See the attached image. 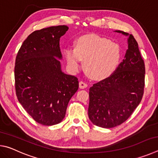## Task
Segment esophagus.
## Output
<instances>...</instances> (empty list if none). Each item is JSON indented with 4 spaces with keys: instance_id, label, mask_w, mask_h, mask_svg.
Masks as SVG:
<instances>
[{
    "instance_id": "esophagus-1",
    "label": "esophagus",
    "mask_w": 158,
    "mask_h": 158,
    "mask_svg": "<svg viewBox=\"0 0 158 158\" xmlns=\"http://www.w3.org/2000/svg\"><path fill=\"white\" fill-rule=\"evenodd\" d=\"M88 86V84H86V83H85L84 81H80L79 82V88L81 89H85Z\"/></svg>"
}]
</instances>
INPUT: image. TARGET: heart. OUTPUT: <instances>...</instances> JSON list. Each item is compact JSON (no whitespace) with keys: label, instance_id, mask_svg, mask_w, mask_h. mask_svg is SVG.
I'll list each match as a JSON object with an SVG mask.
<instances>
[{"label":"heart","instance_id":"b5f03b06","mask_svg":"<svg viewBox=\"0 0 158 158\" xmlns=\"http://www.w3.org/2000/svg\"><path fill=\"white\" fill-rule=\"evenodd\" d=\"M64 53L72 71H78L83 60L85 72L94 79H103L110 76L121 59L118 44L96 35L79 37L74 49L68 47Z\"/></svg>","mask_w":158,"mask_h":158}]
</instances>
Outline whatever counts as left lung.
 <instances>
[{
    "label": "left lung",
    "mask_w": 158,
    "mask_h": 158,
    "mask_svg": "<svg viewBox=\"0 0 158 158\" xmlns=\"http://www.w3.org/2000/svg\"><path fill=\"white\" fill-rule=\"evenodd\" d=\"M128 49L114 73L89 89V117L93 124L111 128L122 124L139 105L145 85V64L132 34Z\"/></svg>",
    "instance_id": "left-lung-1"
}]
</instances>
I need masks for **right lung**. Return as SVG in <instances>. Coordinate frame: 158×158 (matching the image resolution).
<instances>
[{
    "instance_id": "right-lung-1",
    "label": "right lung",
    "mask_w": 158,
    "mask_h": 158,
    "mask_svg": "<svg viewBox=\"0 0 158 158\" xmlns=\"http://www.w3.org/2000/svg\"><path fill=\"white\" fill-rule=\"evenodd\" d=\"M67 26H51L29 35L15 60L16 95L26 111L43 125L58 124L79 89L78 79L61 71L59 41Z\"/></svg>"
}]
</instances>
